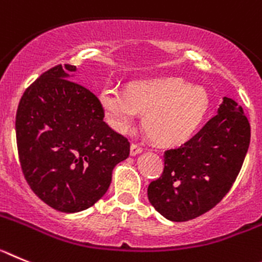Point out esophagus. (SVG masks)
Returning <instances> with one entry per match:
<instances>
[{
	"instance_id": "obj_1",
	"label": "esophagus",
	"mask_w": 262,
	"mask_h": 262,
	"mask_svg": "<svg viewBox=\"0 0 262 262\" xmlns=\"http://www.w3.org/2000/svg\"><path fill=\"white\" fill-rule=\"evenodd\" d=\"M142 150H143V148L141 147L140 145H137V143H132V145H130V155L140 154Z\"/></svg>"
}]
</instances>
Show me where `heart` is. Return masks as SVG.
I'll list each match as a JSON object with an SVG mask.
<instances>
[{"label": "heart", "mask_w": 262, "mask_h": 262, "mask_svg": "<svg viewBox=\"0 0 262 262\" xmlns=\"http://www.w3.org/2000/svg\"><path fill=\"white\" fill-rule=\"evenodd\" d=\"M99 102L110 125L119 132L130 128L138 115L157 142L180 145L199 130L209 108L206 91L181 79L136 82L129 90L108 83Z\"/></svg>", "instance_id": "obj_1"}]
</instances>
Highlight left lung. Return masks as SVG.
I'll use <instances>...</instances> for the list:
<instances>
[{"label":"left lung","mask_w":262,"mask_h":262,"mask_svg":"<svg viewBox=\"0 0 262 262\" xmlns=\"http://www.w3.org/2000/svg\"><path fill=\"white\" fill-rule=\"evenodd\" d=\"M251 141V125L235 100L223 98L218 114L193 138L164 152L163 173L147 188L155 210L173 222L202 215L231 189Z\"/></svg>","instance_id":"8db88e82"}]
</instances>
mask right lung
Instances as JSON below:
<instances>
[{
	"instance_id": "obj_1",
	"label": "right lung",
	"mask_w": 262,
	"mask_h": 262,
	"mask_svg": "<svg viewBox=\"0 0 262 262\" xmlns=\"http://www.w3.org/2000/svg\"><path fill=\"white\" fill-rule=\"evenodd\" d=\"M74 65H56L26 89L15 133L23 176L35 194L62 213L93 206L112 169L130 152L128 138L103 121L99 99L70 81Z\"/></svg>"
}]
</instances>
